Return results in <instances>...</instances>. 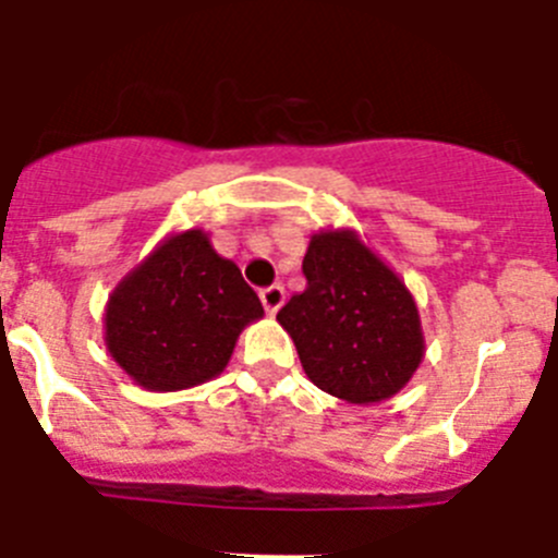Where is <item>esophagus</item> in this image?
Instances as JSON below:
<instances>
[{
	"label": "esophagus",
	"instance_id": "1",
	"mask_svg": "<svg viewBox=\"0 0 558 558\" xmlns=\"http://www.w3.org/2000/svg\"><path fill=\"white\" fill-rule=\"evenodd\" d=\"M259 299H263V307L268 310L270 315L284 304V288L282 284H270V288L259 290Z\"/></svg>",
	"mask_w": 558,
	"mask_h": 558
}]
</instances>
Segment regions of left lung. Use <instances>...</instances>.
I'll return each instance as SVG.
<instances>
[{
  "label": "left lung",
  "mask_w": 558,
  "mask_h": 558,
  "mask_svg": "<svg viewBox=\"0 0 558 558\" xmlns=\"http://www.w3.org/2000/svg\"><path fill=\"white\" fill-rule=\"evenodd\" d=\"M307 288L276 313L304 372L354 405L383 402L422 363L418 310L399 276L352 231H322L304 254Z\"/></svg>",
  "instance_id": "8db88e82"
}]
</instances>
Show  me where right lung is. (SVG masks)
<instances>
[{"label":"right lung","mask_w":558,"mask_h":558,"mask_svg":"<svg viewBox=\"0 0 558 558\" xmlns=\"http://www.w3.org/2000/svg\"><path fill=\"white\" fill-rule=\"evenodd\" d=\"M263 304L234 263L201 229L175 234L128 274L108 299L111 357L150 391H181L218 377Z\"/></svg>","instance_id":"1"}]
</instances>
